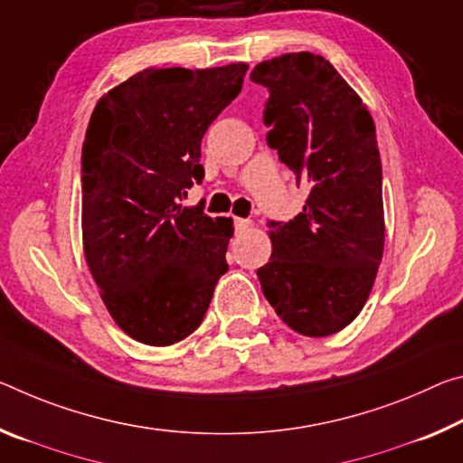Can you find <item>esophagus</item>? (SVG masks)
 Returning <instances> with one entry per match:
<instances>
[{
  "label": "esophagus",
  "instance_id": "esophagus-1",
  "mask_svg": "<svg viewBox=\"0 0 463 463\" xmlns=\"http://www.w3.org/2000/svg\"><path fill=\"white\" fill-rule=\"evenodd\" d=\"M249 226H251V222L247 218H234V232H245L249 231Z\"/></svg>",
  "mask_w": 463,
  "mask_h": 463
}]
</instances>
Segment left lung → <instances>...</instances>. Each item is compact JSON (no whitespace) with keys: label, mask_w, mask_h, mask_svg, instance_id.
I'll list each match as a JSON object with an SVG mask.
<instances>
[{"label":"left lung","mask_w":463,"mask_h":463,"mask_svg":"<svg viewBox=\"0 0 463 463\" xmlns=\"http://www.w3.org/2000/svg\"><path fill=\"white\" fill-rule=\"evenodd\" d=\"M251 82L269 92L268 146L309 187L298 216L268 222L263 297L295 332L335 334L361 313L383 258L375 123L334 65L309 51L258 63Z\"/></svg>","instance_id":"1"}]
</instances>
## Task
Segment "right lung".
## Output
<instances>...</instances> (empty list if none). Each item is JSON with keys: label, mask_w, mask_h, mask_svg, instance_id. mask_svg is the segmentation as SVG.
<instances>
[{"label": "right lung", "mask_w": 463, "mask_h": 463, "mask_svg": "<svg viewBox=\"0 0 463 463\" xmlns=\"http://www.w3.org/2000/svg\"><path fill=\"white\" fill-rule=\"evenodd\" d=\"M247 65L144 70L94 107L82 146L86 263L109 313L148 346L195 332L229 269L231 218L181 208L202 183V137Z\"/></svg>", "instance_id": "add662e5"}]
</instances>
